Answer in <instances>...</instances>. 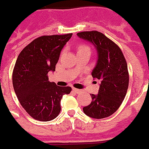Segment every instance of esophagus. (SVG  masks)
I'll return each mask as SVG.
<instances>
[{
  "instance_id": "obj_1",
  "label": "esophagus",
  "mask_w": 149,
  "mask_h": 149,
  "mask_svg": "<svg viewBox=\"0 0 149 149\" xmlns=\"http://www.w3.org/2000/svg\"><path fill=\"white\" fill-rule=\"evenodd\" d=\"M72 91H74V93H80V92H81V90H79V89H77V88H74H74H72Z\"/></svg>"
}]
</instances>
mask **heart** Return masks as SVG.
<instances>
[{
	"label": "heart",
	"mask_w": 149,
	"mask_h": 149,
	"mask_svg": "<svg viewBox=\"0 0 149 149\" xmlns=\"http://www.w3.org/2000/svg\"><path fill=\"white\" fill-rule=\"evenodd\" d=\"M88 49V48H87L86 46H80L79 47V49H78V51H79V50H81V49Z\"/></svg>",
	"instance_id": "1"
}]
</instances>
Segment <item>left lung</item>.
<instances>
[{
	"label": "left lung",
	"mask_w": 149,
	"mask_h": 149,
	"mask_svg": "<svg viewBox=\"0 0 149 149\" xmlns=\"http://www.w3.org/2000/svg\"><path fill=\"white\" fill-rule=\"evenodd\" d=\"M77 35L95 47L98 58L91 74L100 81L99 92L91 94L92 101L83 107V112L94 119L110 116L118 110L127 94L129 82L127 62L120 47L102 33L85 31Z\"/></svg>",
	"instance_id": "8db88e82"
}]
</instances>
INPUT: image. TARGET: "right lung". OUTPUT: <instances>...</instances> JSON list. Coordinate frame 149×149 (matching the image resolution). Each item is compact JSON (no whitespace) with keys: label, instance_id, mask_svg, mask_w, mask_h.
Returning a JSON list of instances; mask_svg holds the SVG:
<instances>
[{"label":"right lung","instance_id":"right-lung-1","mask_svg":"<svg viewBox=\"0 0 149 149\" xmlns=\"http://www.w3.org/2000/svg\"><path fill=\"white\" fill-rule=\"evenodd\" d=\"M72 33L42 36L22 49L13 71V85L21 105L29 116L49 121L58 116L60 102L71 87L50 83L49 71H54L60 53Z\"/></svg>","mask_w":149,"mask_h":149}]
</instances>
